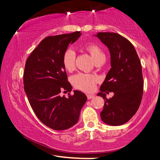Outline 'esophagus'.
Returning <instances> with one entry per match:
<instances>
[{"mask_svg": "<svg viewBox=\"0 0 160 160\" xmlns=\"http://www.w3.org/2000/svg\"><path fill=\"white\" fill-rule=\"evenodd\" d=\"M87 97H88V99H90L94 98V94H87Z\"/></svg>", "mask_w": 160, "mask_h": 160, "instance_id": "esophagus-1", "label": "esophagus"}]
</instances>
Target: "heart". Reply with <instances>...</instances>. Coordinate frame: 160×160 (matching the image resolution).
Listing matches in <instances>:
<instances>
[{
	"mask_svg": "<svg viewBox=\"0 0 160 160\" xmlns=\"http://www.w3.org/2000/svg\"><path fill=\"white\" fill-rule=\"evenodd\" d=\"M85 48L90 54L95 63L105 60V55L102 48L94 43H88L85 44ZM75 51L72 48H68L63 56V63L68 71L73 70L75 66ZM98 80L95 75L86 73H78L72 78V82L75 88L85 92H92L94 90L96 82Z\"/></svg>",
	"mask_w": 160,
	"mask_h": 160,
	"instance_id": "heart-1",
	"label": "heart"
}]
</instances>
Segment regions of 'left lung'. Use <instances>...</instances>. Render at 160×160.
Instances as JSON below:
<instances>
[{"mask_svg": "<svg viewBox=\"0 0 160 160\" xmlns=\"http://www.w3.org/2000/svg\"><path fill=\"white\" fill-rule=\"evenodd\" d=\"M95 36L109 48L112 66L97 94L105 100L100 116L108 125H122L135 115L141 102V63L133 45L125 37L113 32H98ZM109 91L115 94L107 99L105 93Z\"/></svg>", "mask_w": 160, "mask_h": 160, "instance_id": "8db88e82", "label": "left lung"}]
</instances>
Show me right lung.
<instances>
[{
	"instance_id": "obj_1",
	"label": "right lung",
	"mask_w": 160,
	"mask_h": 160,
	"mask_svg": "<svg viewBox=\"0 0 160 160\" xmlns=\"http://www.w3.org/2000/svg\"><path fill=\"white\" fill-rule=\"evenodd\" d=\"M80 32L47 37L27 59L24 71V90L34 112L42 122L56 131H62L78 123L87 101L82 92L61 97V90L69 92L72 86L63 63L69 44L76 42Z\"/></svg>"
}]
</instances>
